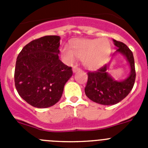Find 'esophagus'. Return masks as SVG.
<instances>
[{"label":"esophagus","mask_w":148,"mask_h":148,"mask_svg":"<svg viewBox=\"0 0 148 148\" xmlns=\"http://www.w3.org/2000/svg\"><path fill=\"white\" fill-rule=\"evenodd\" d=\"M78 70H80V68H78L77 66H73V73H76V72L78 71Z\"/></svg>","instance_id":"34e87169"}]
</instances>
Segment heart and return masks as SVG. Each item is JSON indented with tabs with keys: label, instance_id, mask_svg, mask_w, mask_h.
Returning <instances> with one entry per match:
<instances>
[{
	"label": "heart",
	"instance_id": "heart-1",
	"mask_svg": "<svg viewBox=\"0 0 148 148\" xmlns=\"http://www.w3.org/2000/svg\"><path fill=\"white\" fill-rule=\"evenodd\" d=\"M111 44L106 37L93 39H78L70 44V48L61 49V56L68 64L82 59L84 66L88 70H96L102 66L109 58Z\"/></svg>",
	"mask_w": 148,
	"mask_h": 148
}]
</instances>
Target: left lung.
I'll return each instance as SVG.
<instances>
[{"label": "left lung", "instance_id": "1", "mask_svg": "<svg viewBox=\"0 0 148 148\" xmlns=\"http://www.w3.org/2000/svg\"><path fill=\"white\" fill-rule=\"evenodd\" d=\"M116 51L108 64L95 72L87 73L88 80L84 91L91 101L103 105H113L120 102L130 93L136 79L135 63L133 53L124 43L113 39ZM118 54L123 55L128 61L131 71L129 75L122 80H116L108 73L109 64Z\"/></svg>", "mask_w": 148, "mask_h": 148}]
</instances>
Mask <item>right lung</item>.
Returning a JSON list of instances; mask_svg holds the SVG:
<instances>
[{
	"label": "right lung",
	"instance_id": "right-lung-1",
	"mask_svg": "<svg viewBox=\"0 0 148 148\" xmlns=\"http://www.w3.org/2000/svg\"><path fill=\"white\" fill-rule=\"evenodd\" d=\"M60 36L46 35L24 47L18 56L15 84L21 97L32 107L47 108L58 102L72 68L59 59Z\"/></svg>",
	"mask_w": 148,
	"mask_h": 148
}]
</instances>
